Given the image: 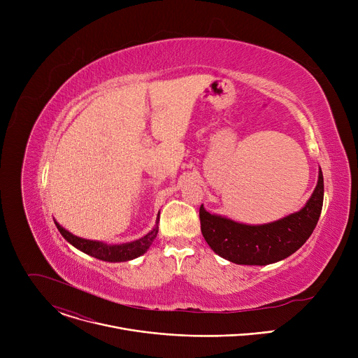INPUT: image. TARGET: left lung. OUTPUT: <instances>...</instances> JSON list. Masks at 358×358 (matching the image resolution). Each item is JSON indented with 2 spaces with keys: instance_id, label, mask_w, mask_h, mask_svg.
Returning <instances> with one entry per match:
<instances>
[{
  "instance_id": "left-lung-1",
  "label": "left lung",
  "mask_w": 358,
  "mask_h": 358,
  "mask_svg": "<svg viewBox=\"0 0 358 358\" xmlns=\"http://www.w3.org/2000/svg\"><path fill=\"white\" fill-rule=\"evenodd\" d=\"M323 173L319 171L317 185L299 211L265 225H245L228 218L211 215L199 208L201 232L211 249L224 259L238 265H269L294 253L309 239L322 214Z\"/></svg>"
}]
</instances>
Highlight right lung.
<instances>
[{
    "mask_svg": "<svg viewBox=\"0 0 358 358\" xmlns=\"http://www.w3.org/2000/svg\"><path fill=\"white\" fill-rule=\"evenodd\" d=\"M159 220L160 218H157L156 227L152 228V231L148 232L145 236L133 242L122 243V245H106L103 242L82 239L72 235L66 229H64L58 222H55V225L69 243H72L75 248L80 249L82 252L90 255V257L97 258L100 261H106V262H124V261H130L140 257V255H143L150 248V245L156 239L159 232Z\"/></svg>",
    "mask_w": 358,
    "mask_h": 358,
    "instance_id": "right-lung-1",
    "label": "right lung"
}]
</instances>
